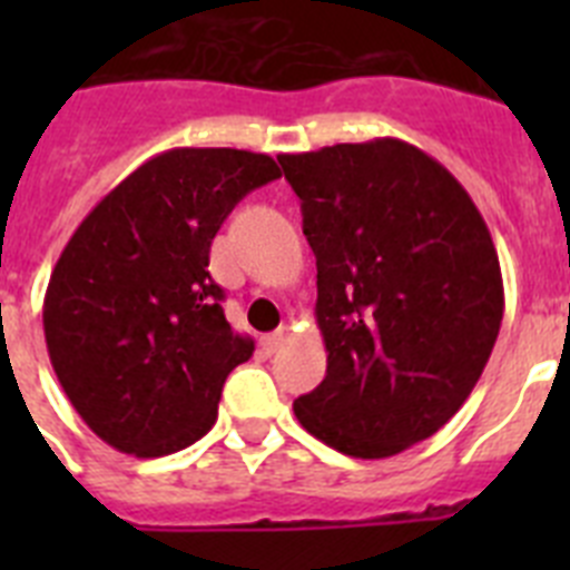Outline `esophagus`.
<instances>
[{
	"label": "esophagus",
	"mask_w": 570,
	"mask_h": 570,
	"mask_svg": "<svg viewBox=\"0 0 570 570\" xmlns=\"http://www.w3.org/2000/svg\"><path fill=\"white\" fill-rule=\"evenodd\" d=\"M262 342H265V347H268L271 354H276V351H279V347L285 345V342H288V331H285V328L274 331V334H268Z\"/></svg>",
	"instance_id": "esophagus-1"
}]
</instances>
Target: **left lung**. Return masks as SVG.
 <instances>
[{
	"mask_svg": "<svg viewBox=\"0 0 570 570\" xmlns=\"http://www.w3.org/2000/svg\"><path fill=\"white\" fill-rule=\"evenodd\" d=\"M316 256L328 371L299 425L360 460L436 434L471 396L500 334V256L468 190L402 139L282 154Z\"/></svg>",
	"mask_w": 570,
	"mask_h": 570,
	"instance_id": "left-lung-1",
	"label": "left lung"
}]
</instances>
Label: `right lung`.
Listing matches in <instances>:
<instances>
[{
	"mask_svg": "<svg viewBox=\"0 0 570 570\" xmlns=\"http://www.w3.org/2000/svg\"><path fill=\"white\" fill-rule=\"evenodd\" d=\"M279 176L268 154L165 150L68 239L45 294V342L70 405L110 448L165 456L216 422L254 340L225 320L210 242L242 196Z\"/></svg>",
	"mask_w": 570,
	"mask_h": 570,
	"instance_id": "right-lung-1",
	"label": "right lung"
}]
</instances>
